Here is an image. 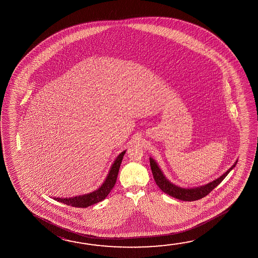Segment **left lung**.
I'll return each instance as SVG.
<instances>
[{
  "label": "left lung",
  "instance_id": "8db88e82",
  "mask_svg": "<svg viewBox=\"0 0 258 258\" xmlns=\"http://www.w3.org/2000/svg\"><path fill=\"white\" fill-rule=\"evenodd\" d=\"M149 162H150V166H151L155 182L161 190H163L166 195L172 196L173 198L178 199V200H181V201H185V202L198 201L200 199H203V197L207 196L211 190H213L214 188L220 184V182L223 181L225 177L228 175V173L235 167V165L237 164L236 163L230 169H228L220 178L216 179L215 181L210 182L206 185L200 186V187L192 188V189H185V188H181V187H178V186L171 183L165 178L160 168L158 167V165L155 162V160H153L152 158H150Z\"/></svg>",
  "mask_w": 258,
  "mask_h": 258
}]
</instances>
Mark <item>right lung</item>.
<instances>
[{
    "label": "right lung",
    "instance_id": "add662e5",
    "mask_svg": "<svg viewBox=\"0 0 258 258\" xmlns=\"http://www.w3.org/2000/svg\"><path fill=\"white\" fill-rule=\"evenodd\" d=\"M125 153L126 151H123L121 154L118 155L114 161V164L111 166L110 173L106 178L103 184L97 190H94L89 195H82L74 198H55V201L67 204L68 206L76 208H87L93 204L103 201L107 197V195L110 194L111 189L114 187L118 177V170Z\"/></svg>",
    "mask_w": 258,
    "mask_h": 258
}]
</instances>
